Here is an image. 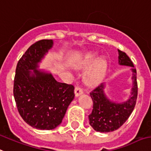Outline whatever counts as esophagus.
<instances>
[{"instance_id":"34e87169","label":"esophagus","mask_w":151,"mask_h":151,"mask_svg":"<svg viewBox=\"0 0 151 151\" xmlns=\"http://www.w3.org/2000/svg\"><path fill=\"white\" fill-rule=\"evenodd\" d=\"M84 93L83 90H82L81 88H79V87H75V89H74V94H75L76 97L80 96L81 95H82Z\"/></svg>"}]
</instances>
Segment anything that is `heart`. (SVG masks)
<instances>
[{"label":"heart","mask_w":151,"mask_h":151,"mask_svg":"<svg viewBox=\"0 0 151 151\" xmlns=\"http://www.w3.org/2000/svg\"><path fill=\"white\" fill-rule=\"evenodd\" d=\"M81 67L83 69L88 70L85 73L84 80L88 85H95L101 81L107 71L108 61L105 57H100L95 52L87 53L82 60Z\"/></svg>","instance_id":"1"}]
</instances>
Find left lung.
<instances>
[{"instance_id":"obj_1","label":"left lung","mask_w":151,"mask_h":151,"mask_svg":"<svg viewBox=\"0 0 151 151\" xmlns=\"http://www.w3.org/2000/svg\"><path fill=\"white\" fill-rule=\"evenodd\" d=\"M119 64L133 67V86L131 95L126 101L116 102L106 96L105 93V83H102L90 93L93 101V109L88 116L89 123L95 131L100 133H109L118 129L128 119L134 109L137 98V70L126 52L118 50Z\"/></svg>"}]
</instances>
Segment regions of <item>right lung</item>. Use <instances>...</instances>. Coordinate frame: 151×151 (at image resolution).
Segmentation results:
<instances>
[{
    "mask_svg": "<svg viewBox=\"0 0 151 151\" xmlns=\"http://www.w3.org/2000/svg\"><path fill=\"white\" fill-rule=\"evenodd\" d=\"M52 46V40L32 45L18 62L14 80V97L20 116L29 126L42 130L58 127L74 99L73 85L58 82L52 73L39 69Z\"/></svg>",
    "mask_w": 151,
    "mask_h": 151,
    "instance_id": "1",
    "label": "right lung"
}]
</instances>
